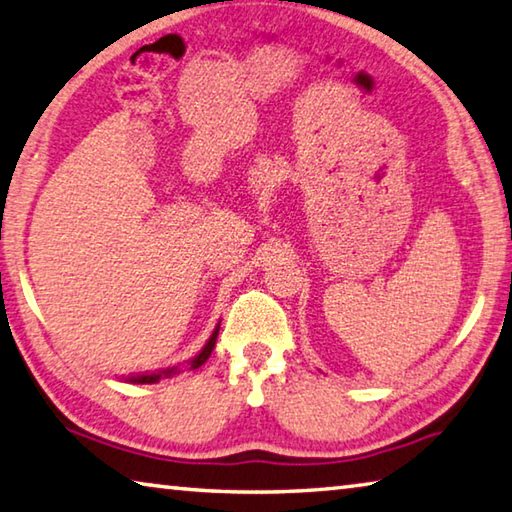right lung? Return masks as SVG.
Here are the masks:
<instances>
[{"mask_svg": "<svg viewBox=\"0 0 512 512\" xmlns=\"http://www.w3.org/2000/svg\"><path fill=\"white\" fill-rule=\"evenodd\" d=\"M216 336H219V325H216L212 336H210V339H207L205 348H203L201 352H198L192 361H187V366H169V368H160V370H155V372H142V375L126 377V381H131V384H155V381H160V379L180 375V372H183L185 368H189V370L201 368L203 363H205L207 359H210V354H212L214 345H216Z\"/></svg>", "mask_w": 512, "mask_h": 512, "instance_id": "1", "label": "right lung"}]
</instances>
